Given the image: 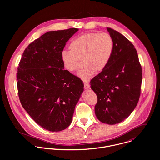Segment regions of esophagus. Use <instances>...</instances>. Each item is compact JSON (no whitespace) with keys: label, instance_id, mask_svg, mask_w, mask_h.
Wrapping results in <instances>:
<instances>
[{"label":"esophagus","instance_id":"esophagus-1","mask_svg":"<svg viewBox=\"0 0 160 160\" xmlns=\"http://www.w3.org/2000/svg\"><path fill=\"white\" fill-rule=\"evenodd\" d=\"M84 89H88L90 88V85H89V84L88 82H84Z\"/></svg>","mask_w":160,"mask_h":160}]
</instances>
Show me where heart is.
<instances>
[{
	"mask_svg": "<svg viewBox=\"0 0 160 160\" xmlns=\"http://www.w3.org/2000/svg\"><path fill=\"white\" fill-rule=\"evenodd\" d=\"M114 47L112 36L105 32H86L73 39L68 50H63L61 59L64 68L70 72H76L82 61L83 67L79 72V77L88 81L96 71L105 68L110 62Z\"/></svg>",
	"mask_w": 160,
	"mask_h": 160,
	"instance_id": "b5f03b06",
	"label": "heart"
}]
</instances>
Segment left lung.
Wrapping results in <instances>:
<instances>
[{
	"mask_svg": "<svg viewBox=\"0 0 160 160\" xmlns=\"http://www.w3.org/2000/svg\"><path fill=\"white\" fill-rule=\"evenodd\" d=\"M114 47L110 62L91 81L97 96L95 113L101 122L118 124L133 112L138 102L142 70L137 50L125 36L111 28Z\"/></svg>",
	"mask_w": 160,
	"mask_h": 160,
	"instance_id": "left-lung-1",
	"label": "left lung"
}]
</instances>
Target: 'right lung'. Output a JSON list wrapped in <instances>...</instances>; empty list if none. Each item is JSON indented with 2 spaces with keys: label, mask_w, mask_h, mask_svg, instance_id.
<instances>
[{
  "label": "right lung",
  "mask_w": 160,
  "mask_h": 160,
  "mask_svg": "<svg viewBox=\"0 0 160 160\" xmlns=\"http://www.w3.org/2000/svg\"><path fill=\"white\" fill-rule=\"evenodd\" d=\"M78 29L48 31L25 48L17 72L23 108L42 128L52 132L67 128L84 91L83 82L64 69L61 53Z\"/></svg>",
  "instance_id": "1"
}]
</instances>
